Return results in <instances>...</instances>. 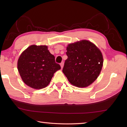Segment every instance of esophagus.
<instances>
[{
    "mask_svg": "<svg viewBox=\"0 0 127 127\" xmlns=\"http://www.w3.org/2000/svg\"><path fill=\"white\" fill-rule=\"evenodd\" d=\"M61 68H63V66H64V63H63V62H62V63H61Z\"/></svg>",
    "mask_w": 127,
    "mask_h": 127,
    "instance_id": "obj_1",
    "label": "esophagus"
}]
</instances>
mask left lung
Here are the masks:
<instances>
[{"label":"left lung","instance_id":"left-lung-1","mask_svg":"<svg viewBox=\"0 0 127 127\" xmlns=\"http://www.w3.org/2000/svg\"><path fill=\"white\" fill-rule=\"evenodd\" d=\"M63 72L72 85L86 87L99 76L103 65V57L99 49L88 40L69 44L66 47Z\"/></svg>","mask_w":127,"mask_h":127}]
</instances>
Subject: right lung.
<instances>
[{
    "label": "right lung",
    "instance_id": "right-lung-1",
    "mask_svg": "<svg viewBox=\"0 0 127 127\" xmlns=\"http://www.w3.org/2000/svg\"><path fill=\"white\" fill-rule=\"evenodd\" d=\"M17 68L26 85L34 89L46 87L61 65L56 63L55 57L46 45H32L21 54Z\"/></svg>",
    "mask_w": 127,
    "mask_h": 127
}]
</instances>
